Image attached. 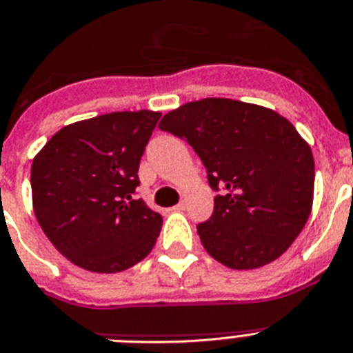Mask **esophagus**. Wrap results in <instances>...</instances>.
<instances>
[{"mask_svg":"<svg viewBox=\"0 0 353 353\" xmlns=\"http://www.w3.org/2000/svg\"><path fill=\"white\" fill-rule=\"evenodd\" d=\"M185 208H186L185 201H181V203L176 204V206H174V208H172V210H176V212H181V210H185Z\"/></svg>","mask_w":353,"mask_h":353,"instance_id":"obj_1","label":"esophagus"}]
</instances>
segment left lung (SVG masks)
Returning a JSON list of instances; mask_svg holds the SVG:
<instances>
[{"label":"left lung","instance_id":"left-lung-1","mask_svg":"<svg viewBox=\"0 0 353 353\" xmlns=\"http://www.w3.org/2000/svg\"><path fill=\"white\" fill-rule=\"evenodd\" d=\"M159 129L194 147L217 192L197 226L210 256L256 269L289 250L314 199L312 150L291 121L254 103L203 99L167 112Z\"/></svg>","mask_w":353,"mask_h":353}]
</instances>
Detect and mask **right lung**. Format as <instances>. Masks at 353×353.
Instances as JSON below:
<instances>
[{
  "label": "right lung",
  "instance_id": "obj_1",
  "mask_svg": "<svg viewBox=\"0 0 353 353\" xmlns=\"http://www.w3.org/2000/svg\"><path fill=\"white\" fill-rule=\"evenodd\" d=\"M161 112L121 111L62 127L32 163V203L44 235L70 262L120 272L143 260L163 219L141 199L138 168Z\"/></svg>",
  "mask_w": 353,
  "mask_h": 353
}]
</instances>
